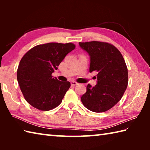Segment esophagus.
I'll list each match as a JSON object with an SVG mask.
<instances>
[{
    "label": "esophagus",
    "mask_w": 150,
    "mask_h": 150,
    "mask_svg": "<svg viewBox=\"0 0 150 150\" xmlns=\"http://www.w3.org/2000/svg\"><path fill=\"white\" fill-rule=\"evenodd\" d=\"M71 85L72 86H75V85H78V83H77V82H75V81H71Z\"/></svg>",
    "instance_id": "34e87169"
}]
</instances>
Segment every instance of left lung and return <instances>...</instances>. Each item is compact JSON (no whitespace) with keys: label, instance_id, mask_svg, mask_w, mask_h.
Wrapping results in <instances>:
<instances>
[{"label":"left lung","instance_id":"left-lung-1","mask_svg":"<svg viewBox=\"0 0 150 150\" xmlns=\"http://www.w3.org/2000/svg\"><path fill=\"white\" fill-rule=\"evenodd\" d=\"M81 49L90 57V73L97 72V83L81 97L86 108L95 112H103L112 108L124 95L128 86V69L119 50L106 42H79Z\"/></svg>","mask_w":150,"mask_h":150}]
</instances>
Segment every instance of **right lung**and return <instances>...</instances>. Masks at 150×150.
Returning a JSON list of instances; mask_svg holds the SVG:
<instances>
[{"mask_svg": "<svg viewBox=\"0 0 150 150\" xmlns=\"http://www.w3.org/2000/svg\"><path fill=\"white\" fill-rule=\"evenodd\" d=\"M75 48L71 43L38 45L20 60L17 80L25 99L33 107L47 111L62 103L71 84L52 74L65 57Z\"/></svg>", "mask_w": 150, "mask_h": 150, "instance_id": "obj_1", "label": "right lung"}]
</instances>
